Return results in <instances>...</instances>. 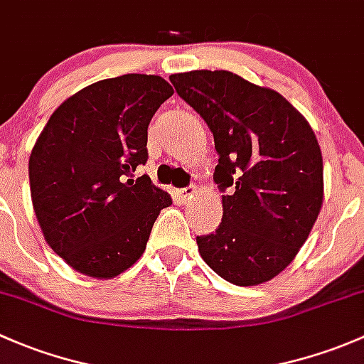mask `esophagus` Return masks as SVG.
<instances>
[{"instance_id":"esophagus-1","label":"esophagus","mask_w":364,"mask_h":364,"mask_svg":"<svg viewBox=\"0 0 364 364\" xmlns=\"http://www.w3.org/2000/svg\"><path fill=\"white\" fill-rule=\"evenodd\" d=\"M178 194H181V198H183V200H193L194 196L198 194V189L194 186H189V187H183V189L178 191Z\"/></svg>"}]
</instances>
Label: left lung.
<instances>
[{"label":"left lung","instance_id":"left-lung-1","mask_svg":"<svg viewBox=\"0 0 364 364\" xmlns=\"http://www.w3.org/2000/svg\"><path fill=\"white\" fill-rule=\"evenodd\" d=\"M201 115L219 154L213 181L223 223L196 237L213 272L257 286L286 269L309 238L324 198L322 154L306 119L282 95L226 70L170 77Z\"/></svg>","mask_w":364,"mask_h":364}]
</instances>
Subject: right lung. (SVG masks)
<instances>
[{"instance_id": "obj_1", "label": "right lung", "mask_w": 364, "mask_h": 364, "mask_svg": "<svg viewBox=\"0 0 364 364\" xmlns=\"http://www.w3.org/2000/svg\"><path fill=\"white\" fill-rule=\"evenodd\" d=\"M173 95L159 75L105 78L63 101L29 156V186L45 242L75 272L114 279L144 254L166 191L147 175V127Z\"/></svg>"}]
</instances>
